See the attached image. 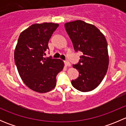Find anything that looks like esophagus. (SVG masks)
I'll return each mask as SVG.
<instances>
[{
    "mask_svg": "<svg viewBox=\"0 0 126 126\" xmlns=\"http://www.w3.org/2000/svg\"><path fill=\"white\" fill-rule=\"evenodd\" d=\"M64 64L66 67H70L71 66V63L68 61H64Z\"/></svg>",
    "mask_w": 126,
    "mask_h": 126,
    "instance_id": "34e87169",
    "label": "esophagus"
}]
</instances>
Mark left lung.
<instances>
[{"mask_svg": "<svg viewBox=\"0 0 126 126\" xmlns=\"http://www.w3.org/2000/svg\"><path fill=\"white\" fill-rule=\"evenodd\" d=\"M64 27L75 51L82 53L73 65L79 76L71 81L72 85L82 92L92 91L101 83L109 67L106 39L96 26L81 20L67 22Z\"/></svg>", "mask_w": 126, "mask_h": 126, "instance_id": "obj_1", "label": "left lung"}]
</instances>
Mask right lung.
<instances>
[{"label": "right lung", "mask_w": 126, "mask_h": 126, "mask_svg": "<svg viewBox=\"0 0 126 126\" xmlns=\"http://www.w3.org/2000/svg\"><path fill=\"white\" fill-rule=\"evenodd\" d=\"M58 24H34L21 33L15 50V61L21 79L31 90L49 92L56 86V76L63 70L64 62L44 58L48 42Z\"/></svg>", "instance_id": "add662e5"}]
</instances>
